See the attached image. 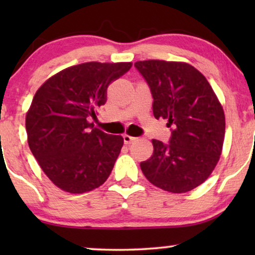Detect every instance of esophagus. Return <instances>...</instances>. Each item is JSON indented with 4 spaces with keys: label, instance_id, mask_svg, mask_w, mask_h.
<instances>
[{
    "label": "esophagus",
    "instance_id": "34e87169",
    "mask_svg": "<svg viewBox=\"0 0 255 255\" xmlns=\"http://www.w3.org/2000/svg\"><path fill=\"white\" fill-rule=\"evenodd\" d=\"M123 139H124V142H125V144L128 145V144H131V142H133L137 138L131 137V135H128V134H124V135H123Z\"/></svg>",
    "mask_w": 255,
    "mask_h": 255
}]
</instances>
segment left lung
<instances>
[{"label":"left lung","mask_w":255,"mask_h":255,"mask_svg":"<svg viewBox=\"0 0 255 255\" xmlns=\"http://www.w3.org/2000/svg\"><path fill=\"white\" fill-rule=\"evenodd\" d=\"M151 90L153 115L168 120L169 141L153 139V155L140 163L149 182L170 193H187L208 179L217 165L225 116L210 83L186 62L137 61Z\"/></svg>","instance_id":"obj_1"}]
</instances>
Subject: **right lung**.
Wrapping results in <instances>:
<instances>
[{"label": "right lung", "instance_id": "obj_1", "mask_svg": "<svg viewBox=\"0 0 255 255\" xmlns=\"http://www.w3.org/2000/svg\"><path fill=\"white\" fill-rule=\"evenodd\" d=\"M131 62H85L59 72L34 95L26 114L27 142L48 179L73 194L106 182L123 146L122 135L89 123L107 102V89Z\"/></svg>", "mask_w": 255, "mask_h": 255}]
</instances>
